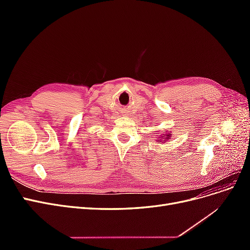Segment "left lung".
<instances>
[{"label":"left lung","instance_id":"left-lung-1","mask_svg":"<svg viewBox=\"0 0 250 250\" xmlns=\"http://www.w3.org/2000/svg\"><path fill=\"white\" fill-rule=\"evenodd\" d=\"M172 137V134H171V132L170 133H166V134H163L162 135V137L160 138V140H162V139H165V141H164V143L166 142V141H167V140H169L170 138Z\"/></svg>","mask_w":250,"mask_h":250}]
</instances>
